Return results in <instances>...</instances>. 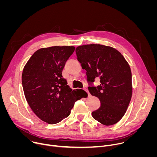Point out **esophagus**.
Here are the masks:
<instances>
[{
	"mask_svg": "<svg viewBox=\"0 0 157 157\" xmlns=\"http://www.w3.org/2000/svg\"><path fill=\"white\" fill-rule=\"evenodd\" d=\"M83 89H84V90L87 93V94H88V96H90V93H89V91H88V90H87V88H86V87H84L83 88Z\"/></svg>",
	"mask_w": 157,
	"mask_h": 157,
	"instance_id": "obj_1",
	"label": "esophagus"
}]
</instances>
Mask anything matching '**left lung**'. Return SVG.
Masks as SVG:
<instances>
[{
    "label": "left lung",
    "mask_w": 157,
    "mask_h": 157,
    "mask_svg": "<svg viewBox=\"0 0 157 157\" xmlns=\"http://www.w3.org/2000/svg\"><path fill=\"white\" fill-rule=\"evenodd\" d=\"M78 61L86 71L88 89L99 98L100 107L93 117L105 125L118 122L124 116L132 94L130 66L116 49L99 44H85L76 48ZM98 77L100 84H92Z\"/></svg>",
    "instance_id": "left-lung-1"
}]
</instances>
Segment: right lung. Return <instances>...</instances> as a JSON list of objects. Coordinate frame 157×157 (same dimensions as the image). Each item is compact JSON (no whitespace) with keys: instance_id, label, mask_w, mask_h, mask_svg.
I'll list each match as a JSON object with an SVG mask.
<instances>
[{"instance_id":"add662e5","label":"right lung","mask_w":157,"mask_h":157,"mask_svg":"<svg viewBox=\"0 0 157 157\" xmlns=\"http://www.w3.org/2000/svg\"><path fill=\"white\" fill-rule=\"evenodd\" d=\"M75 47L55 46L36 51L25 64L21 76L27 101L36 116L50 124L68 117L75 102L84 98L82 89L73 90L63 78L66 61Z\"/></svg>"}]
</instances>
